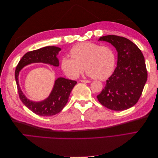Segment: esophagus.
<instances>
[{
  "instance_id": "1",
  "label": "esophagus",
  "mask_w": 158,
  "mask_h": 158,
  "mask_svg": "<svg viewBox=\"0 0 158 158\" xmlns=\"http://www.w3.org/2000/svg\"><path fill=\"white\" fill-rule=\"evenodd\" d=\"M80 82H83V83H90L91 81H89V80H81Z\"/></svg>"
}]
</instances>
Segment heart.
<instances>
[{
  "label": "heart",
  "mask_w": 158,
  "mask_h": 158,
  "mask_svg": "<svg viewBox=\"0 0 158 158\" xmlns=\"http://www.w3.org/2000/svg\"><path fill=\"white\" fill-rule=\"evenodd\" d=\"M70 53L71 56L62 58L60 66L64 73L73 79L78 78L84 68L87 76L106 79L111 74L115 64V55L111 47L92 42L75 45Z\"/></svg>",
  "instance_id": "1"
}]
</instances>
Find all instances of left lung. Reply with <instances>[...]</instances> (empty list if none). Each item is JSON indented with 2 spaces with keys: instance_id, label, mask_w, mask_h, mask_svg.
Returning a JSON list of instances; mask_svg holds the SVG:
<instances>
[{
  "instance_id": "obj_1",
  "label": "left lung",
  "mask_w": 158,
  "mask_h": 158,
  "mask_svg": "<svg viewBox=\"0 0 158 158\" xmlns=\"http://www.w3.org/2000/svg\"><path fill=\"white\" fill-rule=\"evenodd\" d=\"M98 41L111 44L117 51V64L113 74L97 98L106 107L123 111L133 107L142 95L147 81L144 57L140 49L125 37L114 35Z\"/></svg>"
}]
</instances>
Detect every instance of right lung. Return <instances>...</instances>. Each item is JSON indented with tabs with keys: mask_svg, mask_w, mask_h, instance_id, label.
<instances>
[{
	"mask_svg": "<svg viewBox=\"0 0 158 158\" xmlns=\"http://www.w3.org/2000/svg\"><path fill=\"white\" fill-rule=\"evenodd\" d=\"M60 50L59 47L47 46L27 52L22 56L16 66L15 79L20 99L25 106L38 115L52 116L60 112L68 102L71 91L77 82L59 77L55 80L53 88L48 97L42 101L34 102L27 99L23 93L19 84V74L23 67L33 63H44L57 67L59 66L57 55Z\"/></svg>",
	"mask_w": 158,
	"mask_h": 158,
	"instance_id": "add662e5",
	"label": "right lung"
}]
</instances>
